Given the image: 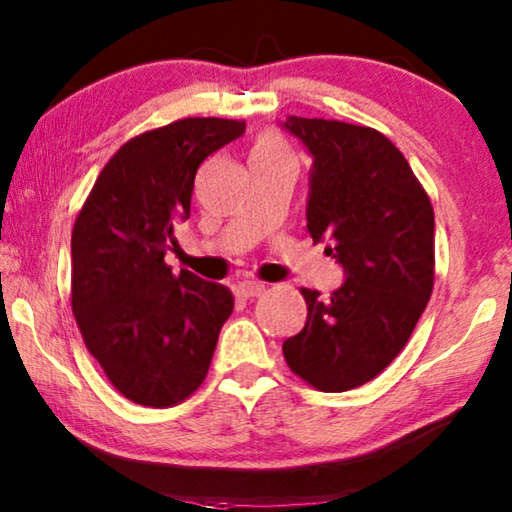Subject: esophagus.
I'll use <instances>...</instances> for the list:
<instances>
[{
	"label": "esophagus",
	"instance_id": "34e87169",
	"mask_svg": "<svg viewBox=\"0 0 512 512\" xmlns=\"http://www.w3.org/2000/svg\"><path fill=\"white\" fill-rule=\"evenodd\" d=\"M241 294L246 296V299H257V296L264 294V285L257 280H243L241 282Z\"/></svg>",
	"mask_w": 512,
	"mask_h": 512
}]
</instances>
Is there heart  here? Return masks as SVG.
Listing matches in <instances>:
<instances>
[{
	"label": "heart",
	"instance_id": "1",
	"mask_svg": "<svg viewBox=\"0 0 512 512\" xmlns=\"http://www.w3.org/2000/svg\"><path fill=\"white\" fill-rule=\"evenodd\" d=\"M253 158H287V151L276 137H262L253 151Z\"/></svg>",
	"mask_w": 512,
	"mask_h": 512
}]
</instances>
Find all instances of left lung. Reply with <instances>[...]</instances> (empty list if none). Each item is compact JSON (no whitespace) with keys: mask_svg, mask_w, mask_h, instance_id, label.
<instances>
[{"mask_svg":"<svg viewBox=\"0 0 512 512\" xmlns=\"http://www.w3.org/2000/svg\"><path fill=\"white\" fill-rule=\"evenodd\" d=\"M312 156L308 232L345 271L324 299L301 289L308 319L282 342L289 368L319 391L375 379L407 345L434 282V211L395 144L368 126L287 117Z\"/></svg>","mask_w":512,"mask_h":512,"instance_id":"8db88e82","label":"left lung"}]
</instances>
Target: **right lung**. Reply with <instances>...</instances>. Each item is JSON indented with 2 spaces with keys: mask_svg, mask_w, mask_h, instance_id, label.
I'll return each mask as SVG.
<instances>
[{
  "mask_svg": "<svg viewBox=\"0 0 512 512\" xmlns=\"http://www.w3.org/2000/svg\"><path fill=\"white\" fill-rule=\"evenodd\" d=\"M246 133L243 121L190 117L114 154L73 227V315L112 386L144 407L186 400L207 377L234 296L167 250L190 218L197 167Z\"/></svg>",
  "mask_w": 512,
  "mask_h": 512,
  "instance_id": "right-lung-1",
  "label": "right lung"
}]
</instances>
